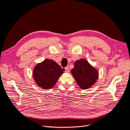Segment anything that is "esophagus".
Returning <instances> with one entry per match:
<instances>
[{
  "instance_id": "1",
  "label": "esophagus",
  "mask_w": 130,
  "mask_h": 130,
  "mask_svg": "<svg viewBox=\"0 0 130 130\" xmlns=\"http://www.w3.org/2000/svg\"><path fill=\"white\" fill-rule=\"evenodd\" d=\"M63 71H64L66 73H69L70 72V68H69L68 67H66L63 69Z\"/></svg>"
}]
</instances>
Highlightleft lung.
I'll use <instances>...</instances> for the list:
<instances>
[{"mask_svg":"<svg viewBox=\"0 0 130 130\" xmlns=\"http://www.w3.org/2000/svg\"><path fill=\"white\" fill-rule=\"evenodd\" d=\"M71 73L78 85L83 89L90 88L99 77L98 71L85 59H80L75 62Z\"/></svg>","mask_w":130,"mask_h":130,"instance_id":"1","label":"left lung"}]
</instances>
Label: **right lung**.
I'll return each instance as SVG.
<instances>
[{
    "mask_svg": "<svg viewBox=\"0 0 130 130\" xmlns=\"http://www.w3.org/2000/svg\"><path fill=\"white\" fill-rule=\"evenodd\" d=\"M63 71L61 67L52 59H45L38 63L33 70V78L37 85L44 89L54 87Z\"/></svg>",
    "mask_w": 130,
    "mask_h": 130,
    "instance_id": "right-lung-1",
    "label": "right lung"
}]
</instances>
